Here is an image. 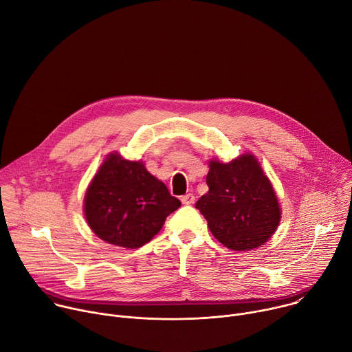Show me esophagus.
Here are the masks:
<instances>
[{
	"label": "esophagus",
	"mask_w": 352,
	"mask_h": 352,
	"mask_svg": "<svg viewBox=\"0 0 352 352\" xmlns=\"http://www.w3.org/2000/svg\"><path fill=\"white\" fill-rule=\"evenodd\" d=\"M182 205H193L195 204V196L192 193H186L181 197Z\"/></svg>",
	"instance_id": "1"
}]
</instances>
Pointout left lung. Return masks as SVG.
Segmentation results:
<instances>
[{"label":"left lung","instance_id":"8db88e82","mask_svg":"<svg viewBox=\"0 0 352 352\" xmlns=\"http://www.w3.org/2000/svg\"><path fill=\"white\" fill-rule=\"evenodd\" d=\"M209 192L196 202L214 238L232 250H254L276 232L281 209L270 179L250 153L230 163L212 160Z\"/></svg>","mask_w":352,"mask_h":352}]
</instances>
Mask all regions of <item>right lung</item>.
<instances>
[{"instance_id":"obj_1","label":"right lung","mask_w":352,"mask_h":352,"mask_svg":"<svg viewBox=\"0 0 352 352\" xmlns=\"http://www.w3.org/2000/svg\"><path fill=\"white\" fill-rule=\"evenodd\" d=\"M181 202L142 162L110 153L85 195V217L103 241L128 249L152 239Z\"/></svg>"}]
</instances>
